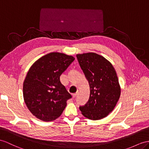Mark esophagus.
<instances>
[{
    "label": "esophagus",
    "mask_w": 149,
    "mask_h": 149,
    "mask_svg": "<svg viewBox=\"0 0 149 149\" xmlns=\"http://www.w3.org/2000/svg\"><path fill=\"white\" fill-rule=\"evenodd\" d=\"M78 94H79V91H77V92H76L75 93H74V94H72V96H73V97H75L76 96H77Z\"/></svg>",
    "instance_id": "34e87169"
}]
</instances>
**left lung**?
Returning a JSON list of instances; mask_svg holds the SVG:
<instances>
[{
  "label": "left lung",
  "instance_id": "8db88e82",
  "mask_svg": "<svg viewBox=\"0 0 149 149\" xmlns=\"http://www.w3.org/2000/svg\"><path fill=\"white\" fill-rule=\"evenodd\" d=\"M76 56L90 87L89 100L79 109L87 118L101 120L113 111L120 96L116 72L108 60L95 53Z\"/></svg>",
  "mask_w": 149,
  "mask_h": 149
}]
</instances>
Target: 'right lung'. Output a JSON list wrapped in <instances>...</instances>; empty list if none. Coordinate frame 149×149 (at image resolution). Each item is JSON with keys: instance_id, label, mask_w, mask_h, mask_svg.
Here are the masks:
<instances>
[{"instance_id": "right-lung-1", "label": "right lung", "mask_w": 149, "mask_h": 149, "mask_svg": "<svg viewBox=\"0 0 149 149\" xmlns=\"http://www.w3.org/2000/svg\"><path fill=\"white\" fill-rule=\"evenodd\" d=\"M74 60L64 53H49L29 68L23 83V97L28 109L38 119L53 121L65 108L72 96L60 77Z\"/></svg>"}]
</instances>
